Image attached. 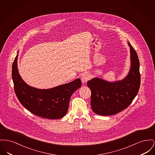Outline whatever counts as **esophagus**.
I'll use <instances>...</instances> for the list:
<instances>
[{"label": "esophagus", "mask_w": 155, "mask_h": 155, "mask_svg": "<svg viewBox=\"0 0 155 155\" xmlns=\"http://www.w3.org/2000/svg\"><path fill=\"white\" fill-rule=\"evenodd\" d=\"M90 75L88 73H84V74H82L81 77V81H82L83 84L87 82L90 80Z\"/></svg>", "instance_id": "34e87169"}]
</instances>
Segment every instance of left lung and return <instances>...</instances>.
Masks as SVG:
<instances>
[{"label": "left lung", "mask_w": 155, "mask_h": 155, "mask_svg": "<svg viewBox=\"0 0 155 155\" xmlns=\"http://www.w3.org/2000/svg\"><path fill=\"white\" fill-rule=\"evenodd\" d=\"M130 47V68L122 80L109 82L94 78L87 82L91 90V107L97 114L109 116L127 108L137 94L140 84L139 60L136 51Z\"/></svg>", "instance_id": "8db88e82"}]
</instances>
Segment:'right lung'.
<instances>
[{
  "label": "right lung",
  "instance_id": "1",
  "mask_svg": "<svg viewBox=\"0 0 155 155\" xmlns=\"http://www.w3.org/2000/svg\"><path fill=\"white\" fill-rule=\"evenodd\" d=\"M18 53L12 65V74L14 90L21 104L38 117L51 119L63 118L67 112L72 94L81 86V80L77 78L69 83L45 90L29 86L18 73Z\"/></svg>",
  "mask_w": 155,
  "mask_h": 155
}]
</instances>
